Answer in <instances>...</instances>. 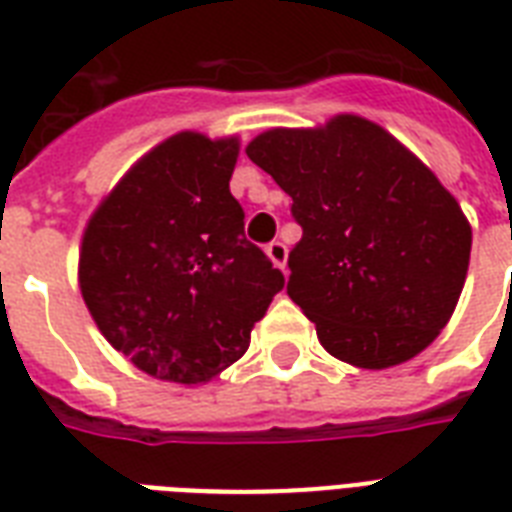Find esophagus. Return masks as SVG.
I'll return each instance as SVG.
<instances>
[{
  "label": "esophagus",
  "mask_w": 512,
  "mask_h": 512,
  "mask_svg": "<svg viewBox=\"0 0 512 512\" xmlns=\"http://www.w3.org/2000/svg\"><path fill=\"white\" fill-rule=\"evenodd\" d=\"M265 255L271 257V263L279 265L281 271L287 268V244H284V241H271V244L265 247Z\"/></svg>",
  "instance_id": "esophagus-1"
}]
</instances>
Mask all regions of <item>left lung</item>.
I'll return each instance as SVG.
<instances>
[{
	"label": "left lung",
	"instance_id": "obj_1",
	"mask_svg": "<svg viewBox=\"0 0 512 512\" xmlns=\"http://www.w3.org/2000/svg\"><path fill=\"white\" fill-rule=\"evenodd\" d=\"M247 156L292 196L303 239L287 295L321 345L361 369L404 364L452 319L468 276V217L380 124L340 114L316 130H268Z\"/></svg>",
	"mask_w": 512,
	"mask_h": 512
}]
</instances>
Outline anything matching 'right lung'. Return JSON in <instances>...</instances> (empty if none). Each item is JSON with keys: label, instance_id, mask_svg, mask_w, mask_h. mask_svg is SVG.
<instances>
[{"label": "right lung", "instance_id": "obj_1", "mask_svg": "<svg viewBox=\"0 0 512 512\" xmlns=\"http://www.w3.org/2000/svg\"><path fill=\"white\" fill-rule=\"evenodd\" d=\"M239 140L177 132L148 151L87 223L79 287L92 319L140 372L199 385L239 361L284 287L244 236L231 196Z\"/></svg>", "mask_w": 512, "mask_h": 512}]
</instances>
